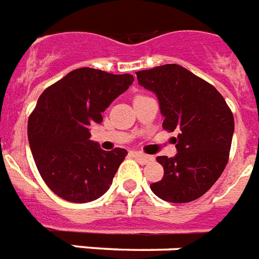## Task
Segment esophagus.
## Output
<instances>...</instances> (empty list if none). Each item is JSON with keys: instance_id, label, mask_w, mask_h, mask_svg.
<instances>
[{"instance_id": "esophagus-1", "label": "esophagus", "mask_w": 259, "mask_h": 259, "mask_svg": "<svg viewBox=\"0 0 259 259\" xmlns=\"http://www.w3.org/2000/svg\"><path fill=\"white\" fill-rule=\"evenodd\" d=\"M134 156H135V158L138 159L140 163H142V164H146V163H148L151 159H152L151 156L142 154V152H134Z\"/></svg>"}]
</instances>
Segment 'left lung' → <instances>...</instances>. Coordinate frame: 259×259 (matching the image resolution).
<instances>
[{"label":"left lung","instance_id":"1","mask_svg":"<svg viewBox=\"0 0 259 259\" xmlns=\"http://www.w3.org/2000/svg\"><path fill=\"white\" fill-rule=\"evenodd\" d=\"M138 81L156 94L165 131L178 154L158 156L162 181L151 185L160 199L187 203L198 199L218 181L230 155L234 116L223 96L210 82L178 64H165L136 72Z\"/></svg>","mask_w":259,"mask_h":259}]
</instances>
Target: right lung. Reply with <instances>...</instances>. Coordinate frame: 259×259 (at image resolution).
Here are the masks:
<instances>
[{"instance_id": "obj_1", "label": "right lung", "mask_w": 259, "mask_h": 259, "mask_svg": "<svg viewBox=\"0 0 259 259\" xmlns=\"http://www.w3.org/2000/svg\"><path fill=\"white\" fill-rule=\"evenodd\" d=\"M132 74L94 68L69 72L41 94L28 120V139L41 178L56 195L87 203L107 192L127 150L103 151L90 140L91 124L130 88Z\"/></svg>"}]
</instances>
